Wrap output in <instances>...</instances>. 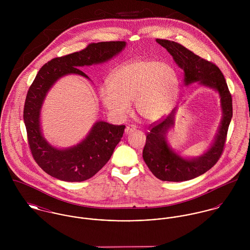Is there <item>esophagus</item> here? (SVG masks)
Segmentation results:
<instances>
[{
    "mask_svg": "<svg viewBox=\"0 0 250 250\" xmlns=\"http://www.w3.org/2000/svg\"><path fill=\"white\" fill-rule=\"evenodd\" d=\"M136 129H137V128H136L135 125H129V126H127V127L125 128V133H126V134H130V133L136 131Z\"/></svg>",
    "mask_w": 250,
    "mask_h": 250,
    "instance_id": "1",
    "label": "esophagus"
}]
</instances>
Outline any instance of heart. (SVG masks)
<instances>
[{
  "instance_id": "b5f03b06",
  "label": "heart",
  "mask_w": 250,
  "mask_h": 250,
  "mask_svg": "<svg viewBox=\"0 0 250 250\" xmlns=\"http://www.w3.org/2000/svg\"><path fill=\"white\" fill-rule=\"evenodd\" d=\"M109 86L100 89L103 105L110 114L122 118L135 101L137 112L147 121L162 118L172 106L178 91L173 67L156 60L129 62L111 73Z\"/></svg>"
}]
</instances>
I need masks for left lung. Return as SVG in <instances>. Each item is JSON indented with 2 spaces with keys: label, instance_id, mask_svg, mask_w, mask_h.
I'll return each mask as SVG.
<instances>
[{
  "label": "left lung",
  "instance_id": "1",
  "mask_svg": "<svg viewBox=\"0 0 250 250\" xmlns=\"http://www.w3.org/2000/svg\"><path fill=\"white\" fill-rule=\"evenodd\" d=\"M172 56L174 62L185 73L186 84L200 82L218 91L223 117L214 144L201 157L184 159L175 154L166 139L167 131L174 122V109L165 118L151 124L146 135L143 157L151 172L162 181L182 182L198 177L212 168L224 150L228 127L233 115L232 96L220 69L211 62L195 55L180 43L167 39H156Z\"/></svg>",
  "mask_w": 250,
  "mask_h": 250
}]
</instances>
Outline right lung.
Listing matches in <instances>:
<instances>
[{
	"mask_svg": "<svg viewBox=\"0 0 250 250\" xmlns=\"http://www.w3.org/2000/svg\"><path fill=\"white\" fill-rule=\"evenodd\" d=\"M125 45L124 41L90 43L79 52L53 59L36 74L26 96L23 117L32 155L36 164L52 177L82 182L94 176L111 157L125 126L98 121L82 143L68 149H57L43 139L40 131V109L46 93L64 75L78 74L88 79L79 67L104 62L118 54Z\"/></svg>",
	"mask_w": 250,
	"mask_h": 250,
	"instance_id": "obj_1",
	"label": "right lung"
}]
</instances>
